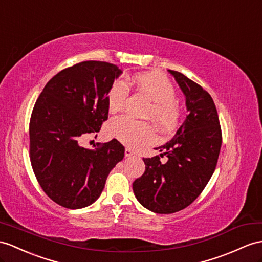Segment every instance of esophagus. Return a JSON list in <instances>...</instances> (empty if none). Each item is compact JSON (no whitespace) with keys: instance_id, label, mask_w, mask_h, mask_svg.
<instances>
[{"instance_id":"esophagus-1","label":"esophagus","mask_w":262,"mask_h":262,"mask_svg":"<svg viewBox=\"0 0 262 262\" xmlns=\"http://www.w3.org/2000/svg\"><path fill=\"white\" fill-rule=\"evenodd\" d=\"M124 155H125V157L126 158H130V157H132V156H135V153L132 152V150L131 149H125V151H124Z\"/></svg>"}]
</instances>
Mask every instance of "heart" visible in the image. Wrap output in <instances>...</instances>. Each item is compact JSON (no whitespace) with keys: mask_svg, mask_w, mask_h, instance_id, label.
I'll return each mask as SVG.
<instances>
[{"mask_svg":"<svg viewBox=\"0 0 262 262\" xmlns=\"http://www.w3.org/2000/svg\"><path fill=\"white\" fill-rule=\"evenodd\" d=\"M132 83L151 101L148 117L163 129H170L177 122L178 105L176 90L165 76L158 73H138L133 75ZM127 98V88L122 81H116L107 93V106L114 113L122 109ZM111 136L127 146L150 144L156 140L153 127L145 122H138L129 117L113 119L109 126Z\"/></svg>","mask_w":262,"mask_h":262,"instance_id":"b5f03b06","label":"heart"}]
</instances>
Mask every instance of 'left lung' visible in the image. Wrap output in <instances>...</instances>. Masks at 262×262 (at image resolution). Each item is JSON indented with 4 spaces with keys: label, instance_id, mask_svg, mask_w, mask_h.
<instances>
[{
    "label": "left lung",
    "instance_id": "8db88e82",
    "mask_svg": "<svg viewBox=\"0 0 262 262\" xmlns=\"http://www.w3.org/2000/svg\"><path fill=\"white\" fill-rule=\"evenodd\" d=\"M186 97L189 114L160 156L143 159L145 171L133 182L137 200L155 213H173L191 205L205 189L222 143L214 102L206 90L180 72L168 70ZM167 157L161 163L160 157Z\"/></svg>",
    "mask_w": 262,
    "mask_h": 262
}]
</instances>
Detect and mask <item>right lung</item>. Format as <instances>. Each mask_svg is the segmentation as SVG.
<instances>
[{
    "label": "right lung",
    "mask_w": 262,
    "mask_h": 262,
    "mask_svg": "<svg viewBox=\"0 0 262 262\" xmlns=\"http://www.w3.org/2000/svg\"><path fill=\"white\" fill-rule=\"evenodd\" d=\"M121 74L111 63L81 62L54 75L35 102L30 121L31 163L43 191L57 205L91 206L124 157V146L116 139L95 150L80 145L107 119V93Z\"/></svg>",
    "instance_id": "1"
}]
</instances>
